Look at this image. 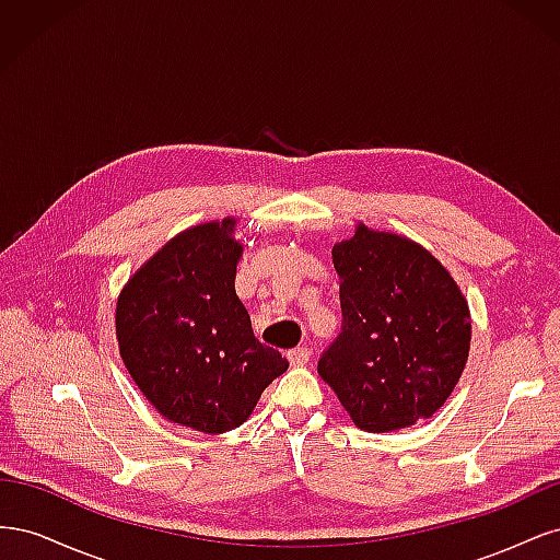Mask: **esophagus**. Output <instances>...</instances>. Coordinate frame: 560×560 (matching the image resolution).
I'll return each instance as SVG.
<instances>
[{
	"instance_id": "1",
	"label": "esophagus",
	"mask_w": 560,
	"mask_h": 560,
	"mask_svg": "<svg viewBox=\"0 0 560 560\" xmlns=\"http://www.w3.org/2000/svg\"><path fill=\"white\" fill-rule=\"evenodd\" d=\"M287 360H290L294 366H303V364H308V360H311V348H306V346L294 348V350L287 352Z\"/></svg>"
}]
</instances>
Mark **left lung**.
Segmentation results:
<instances>
[{
  "mask_svg": "<svg viewBox=\"0 0 560 560\" xmlns=\"http://www.w3.org/2000/svg\"><path fill=\"white\" fill-rule=\"evenodd\" d=\"M343 325L317 374L364 432H393L439 411L469 354V306L418 243L358 224L334 245Z\"/></svg>",
  "mask_w": 560,
  "mask_h": 560,
  "instance_id": "left-lung-1",
  "label": "left lung"
}]
</instances>
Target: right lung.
<instances>
[{"mask_svg": "<svg viewBox=\"0 0 560 560\" xmlns=\"http://www.w3.org/2000/svg\"><path fill=\"white\" fill-rule=\"evenodd\" d=\"M235 219L167 241L124 287L116 338L132 381L171 422L206 434L243 425L290 362L254 338L235 294Z\"/></svg>", "mask_w": 560, "mask_h": 560, "instance_id": "1", "label": "right lung"}]
</instances>
